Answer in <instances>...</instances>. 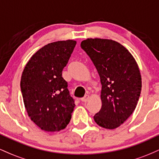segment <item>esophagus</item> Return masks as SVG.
<instances>
[{"mask_svg":"<svg viewBox=\"0 0 159 159\" xmlns=\"http://www.w3.org/2000/svg\"><path fill=\"white\" fill-rule=\"evenodd\" d=\"M89 98H90V96H89V95H87V94H86L83 98H81V100L82 102H87L89 100Z\"/></svg>","mask_w":159,"mask_h":159,"instance_id":"obj_1","label":"esophagus"}]
</instances>
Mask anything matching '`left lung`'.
<instances>
[{
    "instance_id": "8db88e82",
    "label": "left lung",
    "mask_w": 159,
    "mask_h": 159,
    "mask_svg": "<svg viewBox=\"0 0 159 159\" xmlns=\"http://www.w3.org/2000/svg\"><path fill=\"white\" fill-rule=\"evenodd\" d=\"M82 49L99 75L102 107L93 119L107 129L119 127L134 111L141 91V75L134 57L112 39H87Z\"/></svg>"
}]
</instances>
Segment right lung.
Returning a JSON list of instances; mask_svg holds the SVG:
<instances>
[{"label":"right lung","instance_id":"right-lung-1","mask_svg":"<svg viewBox=\"0 0 159 159\" xmlns=\"http://www.w3.org/2000/svg\"><path fill=\"white\" fill-rule=\"evenodd\" d=\"M76 41L48 43L33 55L21 75V90L30 120L45 132L65 129L75 106L62 72Z\"/></svg>","mask_w":159,"mask_h":159}]
</instances>
